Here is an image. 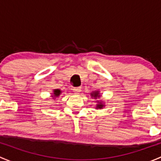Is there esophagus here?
Here are the masks:
<instances>
[{
	"label": "esophagus",
	"instance_id": "1",
	"mask_svg": "<svg viewBox=\"0 0 161 161\" xmlns=\"http://www.w3.org/2000/svg\"><path fill=\"white\" fill-rule=\"evenodd\" d=\"M73 92L75 93H79L81 92V87H75L73 88Z\"/></svg>",
	"mask_w": 161,
	"mask_h": 161
}]
</instances>
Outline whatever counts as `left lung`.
<instances>
[{
  "label": "left lung",
  "instance_id": "8db88e82",
  "mask_svg": "<svg viewBox=\"0 0 161 161\" xmlns=\"http://www.w3.org/2000/svg\"><path fill=\"white\" fill-rule=\"evenodd\" d=\"M91 96H92V97H100V96H99V92H92V94H91ZM103 107V105L101 103H99L98 105H97V108H102Z\"/></svg>",
  "mask_w": 161,
  "mask_h": 161
}]
</instances>
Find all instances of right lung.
I'll return each instance as SVG.
<instances>
[{
  "instance_id": "obj_1",
  "label": "right lung",
  "mask_w": 161,
  "mask_h": 161,
  "mask_svg": "<svg viewBox=\"0 0 161 161\" xmlns=\"http://www.w3.org/2000/svg\"><path fill=\"white\" fill-rule=\"evenodd\" d=\"M61 94V90H53V97H58Z\"/></svg>"
}]
</instances>
